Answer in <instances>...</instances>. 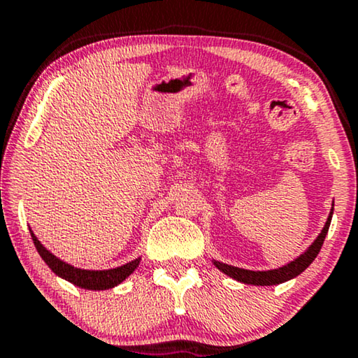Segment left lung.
<instances>
[{
	"label": "left lung",
	"instance_id": "1",
	"mask_svg": "<svg viewBox=\"0 0 358 358\" xmlns=\"http://www.w3.org/2000/svg\"><path fill=\"white\" fill-rule=\"evenodd\" d=\"M332 213H334V203H332V209L329 213V217L326 224H324L321 234L316 237V241L313 242L311 245L308 247L306 250L303 252L301 255L296 257L293 262L289 264L280 266V268H273V270H247V268H239V266L234 265H227L222 264L219 260H213V264L216 268H219L222 273H226L231 278L237 280V282L244 283V285H255V287H271V285H280L288 282V280L294 278L299 273H303L304 270L308 268L309 265L313 264V260L316 259L319 250L324 244V239H326L329 226H331V219H332Z\"/></svg>",
	"mask_w": 358,
	"mask_h": 358
}]
</instances>
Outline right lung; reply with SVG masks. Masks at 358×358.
<instances>
[{"label": "right lung", "mask_w": 358, "mask_h": 358, "mask_svg": "<svg viewBox=\"0 0 358 358\" xmlns=\"http://www.w3.org/2000/svg\"><path fill=\"white\" fill-rule=\"evenodd\" d=\"M31 237L34 241V245L42 260L49 265V268L54 271L57 276L66 280V282L73 283L75 287H80L83 289H94V292H99V289H109L117 287L119 283H122L124 280L129 276L132 271H134L141 264V257L137 259L127 262L121 266H116V268H108V270H85V268H76V266L70 265L69 262H64L59 257L52 254V252L41 244V241L37 239L32 229Z\"/></svg>", "instance_id": "obj_1"}]
</instances>
